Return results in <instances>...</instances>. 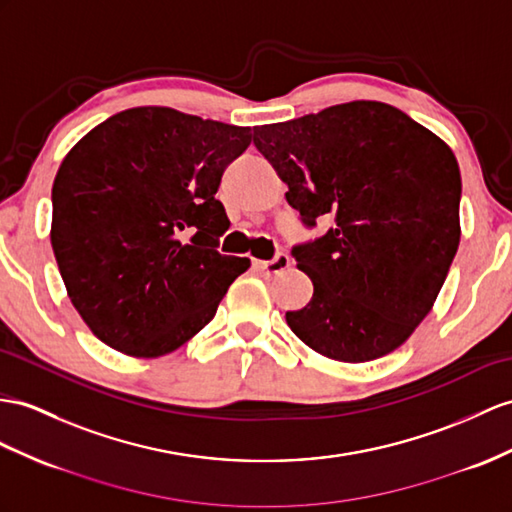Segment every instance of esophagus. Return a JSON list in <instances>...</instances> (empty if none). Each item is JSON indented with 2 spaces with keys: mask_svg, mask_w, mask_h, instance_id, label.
Masks as SVG:
<instances>
[{
  "mask_svg": "<svg viewBox=\"0 0 512 512\" xmlns=\"http://www.w3.org/2000/svg\"><path fill=\"white\" fill-rule=\"evenodd\" d=\"M256 267H258V271H263V276L276 278L291 267V258L286 254H278L273 260H260V263H256Z\"/></svg>",
  "mask_w": 512,
  "mask_h": 512,
  "instance_id": "34e87169",
  "label": "esophagus"
}]
</instances>
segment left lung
<instances>
[{
	"mask_svg": "<svg viewBox=\"0 0 512 512\" xmlns=\"http://www.w3.org/2000/svg\"><path fill=\"white\" fill-rule=\"evenodd\" d=\"M254 143L308 226L334 219L321 239L293 249L315 291L286 313L289 328L339 363L395 352L432 310L460 243L450 145L369 99L254 128Z\"/></svg>",
	"mask_w": 512,
	"mask_h": 512,
	"instance_id": "8db88e82",
	"label": "left lung"
}]
</instances>
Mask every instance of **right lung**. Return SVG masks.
Instances as JSON below:
<instances>
[{"label":"right lung","mask_w":512,"mask_h":512,"mask_svg":"<svg viewBox=\"0 0 512 512\" xmlns=\"http://www.w3.org/2000/svg\"><path fill=\"white\" fill-rule=\"evenodd\" d=\"M252 136L139 106L99 123L62 158L49 239L71 304L99 341L158 358L215 317L249 267L215 249L230 226L215 193Z\"/></svg>","instance_id":"1"}]
</instances>
